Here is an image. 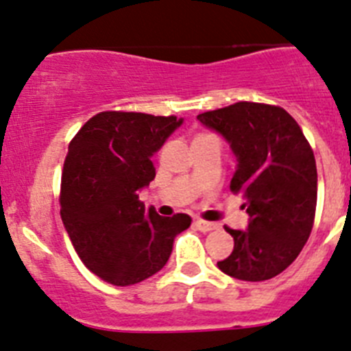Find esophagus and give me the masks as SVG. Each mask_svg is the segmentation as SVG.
I'll return each mask as SVG.
<instances>
[{"label":"esophagus","mask_w":351,"mask_h":351,"mask_svg":"<svg viewBox=\"0 0 351 351\" xmlns=\"http://www.w3.org/2000/svg\"><path fill=\"white\" fill-rule=\"evenodd\" d=\"M194 226H196V230L206 233V231L215 230V228H217V224H213V222H208V221H203V219H196V221H194Z\"/></svg>","instance_id":"1"}]
</instances>
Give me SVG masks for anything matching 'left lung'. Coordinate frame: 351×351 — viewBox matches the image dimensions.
<instances>
[{"label":"left lung","instance_id":"1","mask_svg":"<svg viewBox=\"0 0 351 351\" xmlns=\"http://www.w3.org/2000/svg\"><path fill=\"white\" fill-rule=\"evenodd\" d=\"M222 134L239 158L231 178L242 194L247 230H224L233 252L217 267L240 281H267L297 260L309 239L316 213L318 173L309 141L295 118L279 106L237 102L197 114Z\"/></svg>","mask_w":351,"mask_h":351}]
</instances>
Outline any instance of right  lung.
Segmentation results:
<instances>
[{
    "label": "right lung",
    "instance_id": "1",
    "mask_svg": "<svg viewBox=\"0 0 351 351\" xmlns=\"http://www.w3.org/2000/svg\"><path fill=\"white\" fill-rule=\"evenodd\" d=\"M182 120L146 112L102 111L69 145L62 173V221L83 263L102 281L130 286L157 274L187 213L160 217L139 201L155 178L152 155Z\"/></svg>",
    "mask_w": 351,
    "mask_h": 351
}]
</instances>
